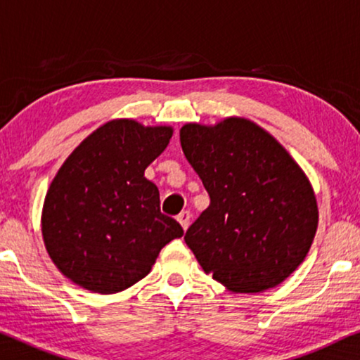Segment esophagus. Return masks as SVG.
Wrapping results in <instances>:
<instances>
[{
    "label": "esophagus",
    "instance_id": "obj_1",
    "mask_svg": "<svg viewBox=\"0 0 360 360\" xmlns=\"http://www.w3.org/2000/svg\"><path fill=\"white\" fill-rule=\"evenodd\" d=\"M177 222L181 224V227H183L184 230H188L189 224H191V212H189V210H184V212H181L179 215H177Z\"/></svg>",
    "mask_w": 360,
    "mask_h": 360
}]
</instances>
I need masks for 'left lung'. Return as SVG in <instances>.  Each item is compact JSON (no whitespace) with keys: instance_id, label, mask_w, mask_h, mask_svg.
Instances as JSON below:
<instances>
[{"instance_id":"left-lung-1","label":"left lung","mask_w":360,"mask_h":360,"mask_svg":"<svg viewBox=\"0 0 360 360\" xmlns=\"http://www.w3.org/2000/svg\"><path fill=\"white\" fill-rule=\"evenodd\" d=\"M179 136L210 198L184 237L199 265L236 293L275 288L303 263L318 229L308 176L252 120L186 123Z\"/></svg>"}]
</instances>
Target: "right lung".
<instances>
[{
    "label": "right lung",
    "instance_id": "1",
    "mask_svg": "<svg viewBox=\"0 0 360 360\" xmlns=\"http://www.w3.org/2000/svg\"><path fill=\"white\" fill-rule=\"evenodd\" d=\"M172 127L110 120L57 171L42 205V240L75 285L100 295L145 278L183 227L161 214L160 191L145 169L166 150Z\"/></svg>",
    "mask_w": 360,
    "mask_h": 360
}]
</instances>
